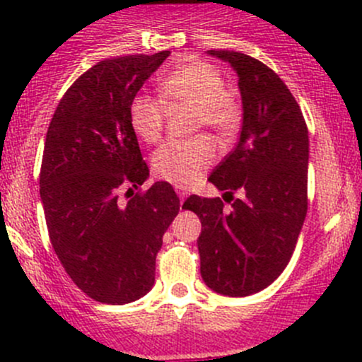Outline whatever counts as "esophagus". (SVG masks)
<instances>
[{
  "label": "esophagus",
  "instance_id": "obj_1",
  "mask_svg": "<svg viewBox=\"0 0 362 362\" xmlns=\"http://www.w3.org/2000/svg\"><path fill=\"white\" fill-rule=\"evenodd\" d=\"M177 194H178V198L184 199L185 196H187V189H184V187H177Z\"/></svg>",
  "mask_w": 362,
  "mask_h": 362
}]
</instances>
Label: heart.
<instances>
[{"mask_svg": "<svg viewBox=\"0 0 362 362\" xmlns=\"http://www.w3.org/2000/svg\"><path fill=\"white\" fill-rule=\"evenodd\" d=\"M166 100L194 107L192 131L208 129L218 145H228L242 124L240 101L224 89V76L202 59H191L175 68L160 82ZM129 124L133 133L145 144H156L163 134L164 105L159 98L138 93L129 101ZM217 156L208 136L185 141H166L152 154V171L160 180L178 187L194 184Z\"/></svg>", "mask_w": 362, "mask_h": 362, "instance_id": "obj_1", "label": "heart"}]
</instances>
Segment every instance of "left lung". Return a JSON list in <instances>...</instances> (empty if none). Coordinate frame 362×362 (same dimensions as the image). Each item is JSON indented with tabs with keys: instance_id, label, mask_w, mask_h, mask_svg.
Listing matches in <instances>:
<instances>
[{
	"instance_id": "1",
	"label": "left lung",
	"mask_w": 362,
	"mask_h": 362,
	"mask_svg": "<svg viewBox=\"0 0 362 362\" xmlns=\"http://www.w3.org/2000/svg\"><path fill=\"white\" fill-rule=\"evenodd\" d=\"M238 73L240 141L208 177L221 198L189 196L202 221V276L211 291L243 298L266 289L289 264L308 210V127L284 80L261 61L210 50ZM244 192L243 199L232 196ZM231 202L232 208L223 204Z\"/></svg>"
}]
</instances>
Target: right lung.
<instances>
[{
  "label": "right lung",
  "instance_id": "right-lung-1",
  "mask_svg": "<svg viewBox=\"0 0 362 362\" xmlns=\"http://www.w3.org/2000/svg\"><path fill=\"white\" fill-rule=\"evenodd\" d=\"M168 56L170 50L100 61L64 93L47 131L40 196L50 243L69 279L94 301L124 305L152 289L163 235L180 210L168 182L140 189L148 166L127 112ZM124 188L128 198L120 202Z\"/></svg>",
  "mask_w": 362,
  "mask_h": 362
}]
</instances>
